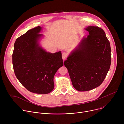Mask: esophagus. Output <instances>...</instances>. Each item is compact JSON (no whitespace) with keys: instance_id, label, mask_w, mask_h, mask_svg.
Returning <instances> with one entry per match:
<instances>
[{"instance_id":"obj_1","label":"esophagus","mask_w":124,"mask_h":124,"mask_svg":"<svg viewBox=\"0 0 124 124\" xmlns=\"http://www.w3.org/2000/svg\"><path fill=\"white\" fill-rule=\"evenodd\" d=\"M62 59L64 60H65L67 57H68V54L66 52H63L62 53Z\"/></svg>"}]
</instances>
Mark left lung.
<instances>
[{
    "instance_id": "left-lung-1",
    "label": "left lung",
    "mask_w": 124,
    "mask_h": 124,
    "mask_svg": "<svg viewBox=\"0 0 124 124\" xmlns=\"http://www.w3.org/2000/svg\"><path fill=\"white\" fill-rule=\"evenodd\" d=\"M89 35L83 37L64 61L72 84L79 91L99 86L109 70L111 57L110 43L101 28L89 26Z\"/></svg>"
}]
</instances>
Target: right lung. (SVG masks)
<instances>
[{"instance_id":"obj_1","label":"right lung","mask_w":124,"mask_h":124,"mask_svg":"<svg viewBox=\"0 0 124 124\" xmlns=\"http://www.w3.org/2000/svg\"><path fill=\"white\" fill-rule=\"evenodd\" d=\"M41 29L38 26L16 39L12 62L16 78L29 91L48 94L54 89V76L63 62L61 51L51 54L39 46Z\"/></svg>"}]
</instances>
